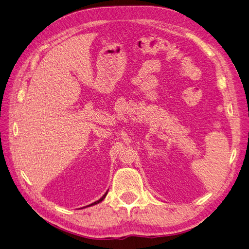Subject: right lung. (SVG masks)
I'll return each instance as SVG.
<instances>
[{"mask_svg":"<svg viewBox=\"0 0 249 249\" xmlns=\"http://www.w3.org/2000/svg\"><path fill=\"white\" fill-rule=\"evenodd\" d=\"M106 195H107V192H106V194H104L103 196H102V198H100L99 200H96V201H94L93 203H91V205H89V206H93V205H96V203H99V202H101L105 197H106Z\"/></svg>","mask_w":249,"mask_h":249,"instance_id":"1","label":"right lung"}]
</instances>
